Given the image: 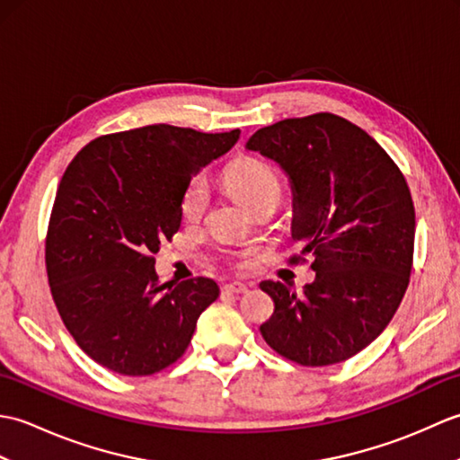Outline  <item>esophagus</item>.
<instances>
[{
  "label": "esophagus",
  "instance_id": "obj_1",
  "mask_svg": "<svg viewBox=\"0 0 460 460\" xmlns=\"http://www.w3.org/2000/svg\"><path fill=\"white\" fill-rule=\"evenodd\" d=\"M225 292H231V295H245L249 290L247 285H243V282H229V285L223 287Z\"/></svg>",
  "mask_w": 460,
  "mask_h": 460
}]
</instances>
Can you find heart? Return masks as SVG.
Returning <instances> with one entry per match:
<instances>
[{
	"mask_svg": "<svg viewBox=\"0 0 460 460\" xmlns=\"http://www.w3.org/2000/svg\"><path fill=\"white\" fill-rule=\"evenodd\" d=\"M225 183H227V188L235 193V198L243 205H247L249 209H257L261 203L267 201L279 203L282 193V185L275 170H272L270 165L252 158L233 164L231 168L225 172ZM208 208V181L198 175V178H193L185 185L180 199V211L183 215V219L198 221L203 217Z\"/></svg>",
	"mask_w": 460,
	"mask_h": 460,
	"instance_id": "1",
	"label": "heart"
}]
</instances>
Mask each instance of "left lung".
I'll return each instance as SVG.
<instances>
[{"label": "left lung", "mask_w": 460, "mask_h": 460, "mask_svg": "<svg viewBox=\"0 0 460 460\" xmlns=\"http://www.w3.org/2000/svg\"><path fill=\"white\" fill-rule=\"evenodd\" d=\"M247 150L288 175L292 237L316 270L302 295L261 282L275 302L261 334L300 366L346 361L385 330L409 285L415 208L403 173L366 130L330 112L265 126Z\"/></svg>", "instance_id": "1"}]
</instances>
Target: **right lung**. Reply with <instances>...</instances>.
<instances>
[{"label":"right lung","mask_w":460,"mask_h":460,"mask_svg":"<svg viewBox=\"0 0 460 460\" xmlns=\"http://www.w3.org/2000/svg\"><path fill=\"white\" fill-rule=\"evenodd\" d=\"M239 134L152 124L101 136L68 164L45 265L63 324L96 364L152 376L188 349L219 287L205 277L160 285L154 255L180 229L185 185Z\"/></svg>","instance_id":"obj_1"}]
</instances>
